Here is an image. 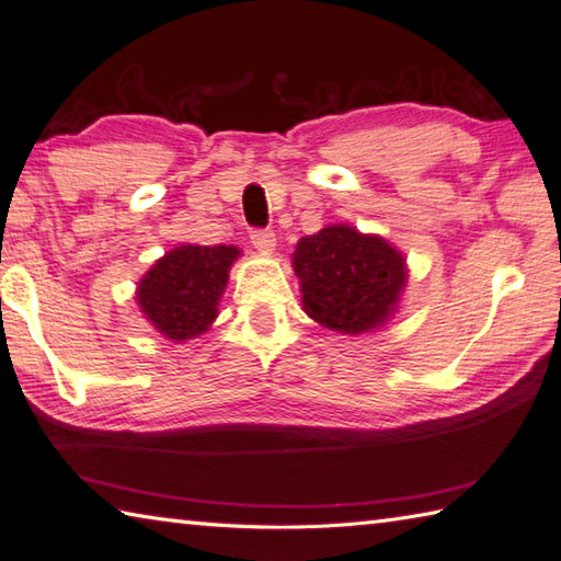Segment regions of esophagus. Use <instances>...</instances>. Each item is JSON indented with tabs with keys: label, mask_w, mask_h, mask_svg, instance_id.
I'll return each instance as SVG.
<instances>
[{
	"label": "esophagus",
	"mask_w": 561,
	"mask_h": 561,
	"mask_svg": "<svg viewBox=\"0 0 561 561\" xmlns=\"http://www.w3.org/2000/svg\"><path fill=\"white\" fill-rule=\"evenodd\" d=\"M251 244H254L259 251H273L276 249V232L273 230H254L251 232Z\"/></svg>",
	"instance_id": "obj_1"
}]
</instances>
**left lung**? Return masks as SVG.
Segmentation results:
<instances>
[{
	"label": "left lung",
	"mask_w": 561,
	"mask_h": 561,
	"mask_svg": "<svg viewBox=\"0 0 561 561\" xmlns=\"http://www.w3.org/2000/svg\"><path fill=\"white\" fill-rule=\"evenodd\" d=\"M293 268L305 312L341 334H363L390 322L407 285L402 251L348 225H329L302 237Z\"/></svg>",
	"instance_id": "left-lung-1"
}]
</instances>
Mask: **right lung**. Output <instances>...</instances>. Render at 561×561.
<instances>
[{"label":"right lung","instance_id":"add662e5","mask_svg":"<svg viewBox=\"0 0 561 561\" xmlns=\"http://www.w3.org/2000/svg\"><path fill=\"white\" fill-rule=\"evenodd\" d=\"M239 259L237 247L181 244L157 261L137 283V305L159 334L196 339L210 329L217 302Z\"/></svg>","mask_w":561,"mask_h":561}]
</instances>
